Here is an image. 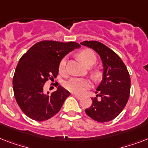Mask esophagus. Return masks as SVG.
<instances>
[{"label":"esophagus","mask_w":148,"mask_h":148,"mask_svg":"<svg viewBox=\"0 0 148 148\" xmlns=\"http://www.w3.org/2000/svg\"><path fill=\"white\" fill-rule=\"evenodd\" d=\"M74 96V97H76L77 99H81V95H73Z\"/></svg>","instance_id":"34e87169"}]
</instances>
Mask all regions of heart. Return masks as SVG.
Here are the masks:
<instances>
[{
  "label": "heart",
  "mask_w": 148,
  "mask_h": 148,
  "mask_svg": "<svg viewBox=\"0 0 148 148\" xmlns=\"http://www.w3.org/2000/svg\"><path fill=\"white\" fill-rule=\"evenodd\" d=\"M79 59L86 67H90L96 62L97 58L95 53L91 50L86 49L81 51L78 54ZM67 63V58H64L61 59L59 64V71L60 74L65 73V67ZM95 77H98L99 73L95 71L93 73ZM64 87L67 90L74 94L81 95L91 87V82L88 79L80 78V77H72L64 84Z\"/></svg>",
  "instance_id": "obj_1"
}]
</instances>
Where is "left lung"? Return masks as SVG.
Wrapping results in <instances>:
<instances>
[{
    "mask_svg": "<svg viewBox=\"0 0 148 148\" xmlns=\"http://www.w3.org/2000/svg\"><path fill=\"white\" fill-rule=\"evenodd\" d=\"M81 45L92 48L100 56L103 64V78L97 88V97L86 114L96 121L103 123L117 117L126 106L131 90V78L126 66L119 56L103 44L86 40Z\"/></svg>",
    "mask_w": 148,
    "mask_h": 148,
    "instance_id": "left-lung-1",
    "label": "left lung"
}]
</instances>
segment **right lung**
<instances>
[{"label": "right lung", "instance_id": "add662e5", "mask_svg": "<svg viewBox=\"0 0 148 148\" xmlns=\"http://www.w3.org/2000/svg\"><path fill=\"white\" fill-rule=\"evenodd\" d=\"M80 47L76 42L43 40L22 56L15 70L13 89L17 104L27 117L44 121L59 112L70 92L59 85L49 95L44 92V86L48 79L57 77L61 59Z\"/></svg>", "mask_w": 148, "mask_h": 148}]
</instances>
